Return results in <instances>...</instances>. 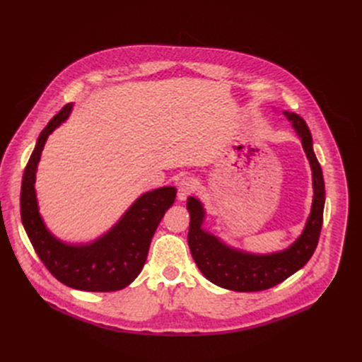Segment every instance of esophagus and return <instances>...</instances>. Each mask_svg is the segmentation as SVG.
<instances>
[{"label":"esophagus","instance_id":"34e87169","mask_svg":"<svg viewBox=\"0 0 362 362\" xmlns=\"http://www.w3.org/2000/svg\"><path fill=\"white\" fill-rule=\"evenodd\" d=\"M193 188H194V184L190 178H182L178 182V200L184 202L188 196L193 193Z\"/></svg>","mask_w":362,"mask_h":362}]
</instances>
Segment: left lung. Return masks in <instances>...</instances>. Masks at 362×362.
<instances>
[{
	"instance_id": "8db88e82",
	"label": "left lung",
	"mask_w": 362,
	"mask_h": 362,
	"mask_svg": "<svg viewBox=\"0 0 362 362\" xmlns=\"http://www.w3.org/2000/svg\"><path fill=\"white\" fill-rule=\"evenodd\" d=\"M302 143L306 159L313 170V204L305 227L293 243L283 250L271 253H252L227 245L214 233L206 230V211L203 203L190 196L187 209L190 212L188 246L200 272L211 283L234 291H261L280 284L299 271L317 247L322 226L325 190L322 170L314 153L313 135L305 120L293 113L283 112Z\"/></svg>"
}]
</instances>
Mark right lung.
Returning a JSON list of instances; mask_svg holds the SVG:
<instances>
[{
    "label": "right lung",
    "mask_w": 362,
    "mask_h": 362,
    "mask_svg": "<svg viewBox=\"0 0 362 362\" xmlns=\"http://www.w3.org/2000/svg\"><path fill=\"white\" fill-rule=\"evenodd\" d=\"M72 110L74 103H69L38 136L22 181V223L40 259L60 283L83 291H116L139 277L153 234L175 202L177 188L166 185L143 193L112 228L90 242L71 243L54 235L40 212L37 169L47 139L66 122Z\"/></svg>",
    "instance_id": "obj_1"
}]
</instances>
